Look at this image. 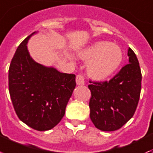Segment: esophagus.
I'll return each mask as SVG.
<instances>
[{"label": "esophagus", "instance_id": "obj_1", "mask_svg": "<svg viewBox=\"0 0 153 153\" xmlns=\"http://www.w3.org/2000/svg\"><path fill=\"white\" fill-rule=\"evenodd\" d=\"M76 84L78 86H82L85 84V79L82 74H78L76 76Z\"/></svg>", "mask_w": 153, "mask_h": 153}]
</instances>
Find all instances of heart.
I'll list each match as a JSON object with an SVG mask.
<instances>
[{"mask_svg": "<svg viewBox=\"0 0 153 153\" xmlns=\"http://www.w3.org/2000/svg\"><path fill=\"white\" fill-rule=\"evenodd\" d=\"M77 56L87 63V74L97 81L110 78L120 66L123 53L118 45L100 41L77 52Z\"/></svg>", "mask_w": 153, "mask_h": 153, "instance_id": "heart-1", "label": "heart"}]
</instances>
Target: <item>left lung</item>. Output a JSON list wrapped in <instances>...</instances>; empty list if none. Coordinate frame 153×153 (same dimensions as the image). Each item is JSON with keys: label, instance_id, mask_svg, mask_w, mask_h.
Masks as SVG:
<instances>
[{"label": "left lung", "instance_id": "1", "mask_svg": "<svg viewBox=\"0 0 153 153\" xmlns=\"http://www.w3.org/2000/svg\"><path fill=\"white\" fill-rule=\"evenodd\" d=\"M128 64L109 82H93L90 117L101 131L118 130L133 116L141 90V71L136 55L128 48Z\"/></svg>", "mask_w": 153, "mask_h": 153}]
</instances>
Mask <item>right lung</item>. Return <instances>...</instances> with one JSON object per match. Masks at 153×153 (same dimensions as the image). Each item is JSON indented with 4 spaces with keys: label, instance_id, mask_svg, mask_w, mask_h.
Segmentation results:
<instances>
[{
    "label": "right lung",
    "instance_id": "right-lung-1",
    "mask_svg": "<svg viewBox=\"0 0 153 153\" xmlns=\"http://www.w3.org/2000/svg\"><path fill=\"white\" fill-rule=\"evenodd\" d=\"M33 32L15 52L9 70V91L18 118L38 131L54 128L65 115L75 88V75L61 73L35 62L27 43Z\"/></svg>",
    "mask_w": 153,
    "mask_h": 153
}]
</instances>
